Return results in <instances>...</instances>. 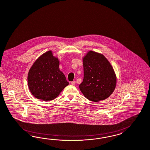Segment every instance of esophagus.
I'll list each match as a JSON object with an SVG mask.
<instances>
[{
	"mask_svg": "<svg viewBox=\"0 0 150 150\" xmlns=\"http://www.w3.org/2000/svg\"><path fill=\"white\" fill-rule=\"evenodd\" d=\"M75 83H76V82H75V81H73L71 82V84L72 85H75Z\"/></svg>",
	"mask_w": 150,
	"mask_h": 150,
	"instance_id": "34e87169",
	"label": "esophagus"
}]
</instances>
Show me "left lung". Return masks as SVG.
I'll return each mask as SVG.
<instances>
[{
    "label": "left lung",
    "instance_id": "left-lung-1",
    "mask_svg": "<svg viewBox=\"0 0 150 150\" xmlns=\"http://www.w3.org/2000/svg\"><path fill=\"white\" fill-rule=\"evenodd\" d=\"M82 62L83 80L79 85L82 94L93 102L108 98L117 85V76L108 60L101 53L89 50Z\"/></svg>",
    "mask_w": 150,
    "mask_h": 150
}]
</instances>
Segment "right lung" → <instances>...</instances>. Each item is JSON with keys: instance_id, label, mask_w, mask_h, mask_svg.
<instances>
[{"instance_id": "add662e5", "label": "right lung", "mask_w": 150, "mask_h": 150, "mask_svg": "<svg viewBox=\"0 0 150 150\" xmlns=\"http://www.w3.org/2000/svg\"><path fill=\"white\" fill-rule=\"evenodd\" d=\"M28 86L37 99L50 100L59 95L69 85L59 69V60L52 50L39 57L30 69L27 76Z\"/></svg>"}]
</instances>
